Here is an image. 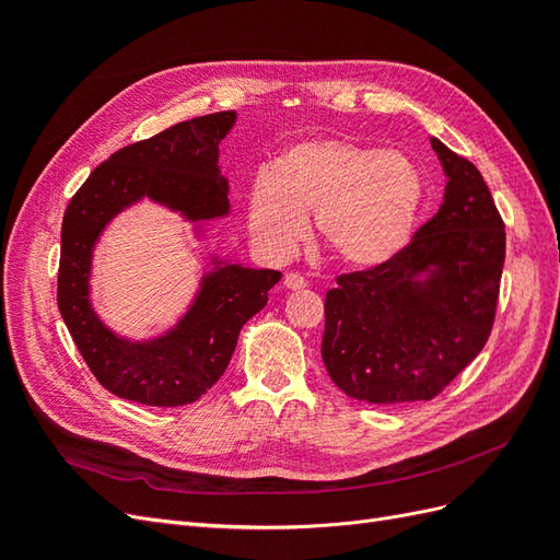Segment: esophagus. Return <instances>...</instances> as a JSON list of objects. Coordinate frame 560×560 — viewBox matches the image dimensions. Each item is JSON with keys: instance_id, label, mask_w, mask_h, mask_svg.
I'll list each match as a JSON object with an SVG mask.
<instances>
[{"instance_id": "1", "label": "esophagus", "mask_w": 560, "mask_h": 560, "mask_svg": "<svg viewBox=\"0 0 560 560\" xmlns=\"http://www.w3.org/2000/svg\"><path fill=\"white\" fill-rule=\"evenodd\" d=\"M306 278H301V276H296V273H287L284 276V287H287V290H306Z\"/></svg>"}]
</instances>
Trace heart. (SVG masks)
<instances>
[{
    "instance_id": "1",
    "label": "heart",
    "mask_w": 560,
    "mask_h": 560,
    "mask_svg": "<svg viewBox=\"0 0 560 560\" xmlns=\"http://www.w3.org/2000/svg\"><path fill=\"white\" fill-rule=\"evenodd\" d=\"M422 184L413 163L343 138L287 147L247 186V229L270 259L290 257L315 212L319 238L352 268L381 266L409 243Z\"/></svg>"
}]
</instances>
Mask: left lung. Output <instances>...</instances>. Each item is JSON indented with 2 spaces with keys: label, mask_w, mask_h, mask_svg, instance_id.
<instances>
[{
  "label": "left lung",
  "mask_w": 560,
  "mask_h": 560,
  "mask_svg": "<svg viewBox=\"0 0 560 560\" xmlns=\"http://www.w3.org/2000/svg\"><path fill=\"white\" fill-rule=\"evenodd\" d=\"M432 149L448 177L442 208L393 259L327 292L322 360L352 399H434L493 329L504 222L477 165L436 138Z\"/></svg>",
  "instance_id": "8db88e82"
}]
</instances>
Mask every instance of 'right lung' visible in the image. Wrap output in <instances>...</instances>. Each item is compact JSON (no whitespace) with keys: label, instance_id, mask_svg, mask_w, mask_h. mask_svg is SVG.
<instances>
[{"label":"right lung","instance_id":"1","mask_svg":"<svg viewBox=\"0 0 560 560\" xmlns=\"http://www.w3.org/2000/svg\"><path fill=\"white\" fill-rule=\"evenodd\" d=\"M235 112L196 116L140 140L100 163L62 217L58 308L93 376L112 395L147 406H184L222 378L241 329L268 301L282 273L214 264L177 327L144 343L109 331L91 308V257L100 233L142 198L189 222L229 212V182L219 175V142Z\"/></svg>","mask_w":560,"mask_h":560}]
</instances>
